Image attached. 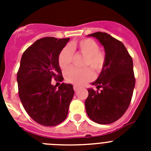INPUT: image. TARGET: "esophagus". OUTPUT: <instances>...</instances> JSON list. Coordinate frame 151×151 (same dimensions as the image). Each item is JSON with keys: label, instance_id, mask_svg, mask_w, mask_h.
I'll return each mask as SVG.
<instances>
[{"label": "esophagus", "instance_id": "esophagus-1", "mask_svg": "<svg viewBox=\"0 0 151 151\" xmlns=\"http://www.w3.org/2000/svg\"><path fill=\"white\" fill-rule=\"evenodd\" d=\"M73 89H74L75 91L76 92V91H78V89H79V87H78L77 85H74V86H73Z\"/></svg>", "mask_w": 151, "mask_h": 151}]
</instances>
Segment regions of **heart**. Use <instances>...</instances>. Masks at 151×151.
<instances>
[{"mask_svg":"<svg viewBox=\"0 0 151 151\" xmlns=\"http://www.w3.org/2000/svg\"><path fill=\"white\" fill-rule=\"evenodd\" d=\"M78 51L85 56L84 66H90L95 73H101L105 66L106 56L104 50L100 49L97 41L92 38H82L75 41L69 46L64 47L57 57V62L62 69L70 65L73 60V51ZM64 77L68 82L82 85L93 78L94 75L90 68L78 69L70 67L64 73Z\"/></svg>","mask_w":151,"mask_h":151,"instance_id":"b5f03b06","label":"heart"}]
</instances>
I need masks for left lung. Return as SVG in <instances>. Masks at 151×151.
Instances as JSON below:
<instances>
[{"mask_svg": "<svg viewBox=\"0 0 151 151\" xmlns=\"http://www.w3.org/2000/svg\"><path fill=\"white\" fill-rule=\"evenodd\" d=\"M89 36L95 37L104 47L106 61L92 83L97 90L88 89L85 109L94 122L113 123L123 116L132 101L135 85L132 58L123 44L107 33L97 32Z\"/></svg>", "mask_w": 151, "mask_h": 151, "instance_id": "obj_1", "label": "left lung"}]
</instances>
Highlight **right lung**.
I'll return each mask as SVG.
<instances>
[{
    "label": "right lung",
    "mask_w": 151,
    "mask_h": 151,
    "mask_svg": "<svg viewBox=\"0 0 151 151\" xmlns=\"http://www.w3.org/2000/svg\"><path fill=\"white\" fill-rule=\"evenodd\" d=\"M69 38L45 37L29 47L22 56L17 73L18 94L29 116L44 126H55L65 120L74 95L73 86L62 83L57 88L51 80L62 82L57 62Z\"/></svg>",
    "instance_id": "add662e5"
}]
</instances>
